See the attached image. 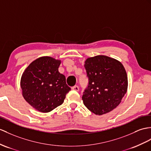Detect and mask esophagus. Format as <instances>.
Here are the masks:
<instances>
[{
    "mask_svg": "<svg viewBox=\"0 0 151 151\" xmlns=\"http://www.w3.org/2000/svg\"><path fill=\"white\" fill-rule=\"evenodd\" d=\"M72 90H75V91H79V86H73L72 88Z\"/></svg>",
    "mask_w": 151,
    "mask_h": 151,
    "instance_id": "1",
    "label": "esophagus"
}]
</instances>
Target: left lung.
I'll list each match as a JSON object with an SVG mask.
<instances>
[{"label":"left lung","mask_w":151,"mask_h":151,"mask_svg":"<svg viewBox=\"0 0 151 151\" xmlns=\"http://www.w3.org/2000/svg\"><path fill=\"white\" fill-rule=\"evenodd\" d=\"M89 84L82 97L84 106L95 115L110 112L122 101L128 80L121 62L104 55L88 58L84 61Z\"/></svg>","instance_id":"left-lung-1"}]
</instances>
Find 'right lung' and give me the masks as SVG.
Segmentation results:
<instances>
[{"instance_id":"obj_1","label":"right lung","mask_w":151,"mask_h":151,"mask_svg":"<svg viewBox=\"0 0 151 151\" xmlns=\"http://www.w3.org/2000/svg\"><path fill=\"white\" fill-rule=\"evenodd\" d=\"M61 60L42 56L32 61L25 69L20 79L22 94L32 108L49 113L63 103L70 90L65 76L58 68Z\"/></svg>"}]
</instances>
